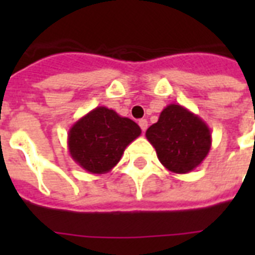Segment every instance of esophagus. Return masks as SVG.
Here are the masks:
<instances>
[{
	"mask_svg": "<svg viewBox=\"0 0 255 255\" xmlns=\"http://www.w3.org/2000/svg\"><path fill=\"white\" fill-rule=\"evenodd\" d=\"M139 126H140V128H141V131L145 132V129L148 128V122L145 119H140L139 120Z\"/></svg>",
	"mask_w": 255,
	"mask_h": 255,
	"instance_id": "34e87169",
	"label": "esophagus"
}]
</instances>
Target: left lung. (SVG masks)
Returning a JSON list of instances; mask_svg holds the SVG:
<instances>
[{
  "instance_id": "8db88e82",
  "label": "left lung",
  "mask_w": 255,
  "mask_h": 255,
  "mask_svg": "<svg viewBox=\"0 0 255 255\" xmlns=\"http://www.w3.org/2000/svg\"><path fill=\"white\" fill-rule=\"evenodd\" d=\"M157 159L172 173H189L204 161L212 147L208 124L180 104L164 108L159 120L145 132Z\"/></svg>"
}]
</instances>
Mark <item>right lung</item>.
Segmentation results:
<instances>
[{
  "instance_id": "obj_1",
  "label": "right lung",
  "mask_w": 255,
  "mask_h": 255,
  "mask_svg": "<svg viewBox=\"0 0 255 255\" xmlns=\"http://www.w3.org/2000/svg\"><path fill=\"white\" fill-rule=\"evenodd\" d=\"M140 133L141 129L133 120L100 106L71 126L67 147L79 167L90 173L103 174L119 163L124 149Z\"/></svg>"
}]
</instances>
